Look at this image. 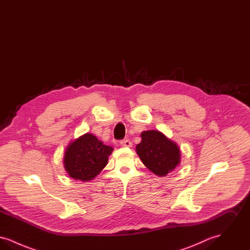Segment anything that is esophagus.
I'll use <instances>...</instances> for the list:
<instances>
[{
  "mask_svg": "<svg viewBox=\"0 0 250 250\" xmlns=\"http://www.w3.org/2000/svg\"><path fill=\"white\" fill-rule=\"evenodd\" d=\"M120 144H121V146H123V147H131V146H132V143H131L129 140H127V139L122 141V142L120 143Z\"/></svg>",
  "mask_w": 250,
  "mask_h": 250,
  "instance_id": "1",
  "label": "esophagus"
}]
</instances>
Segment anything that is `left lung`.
I'll list each match as a JSON object with an SVG mask.
<instances>
[{"label":"left lung","mask_w":250,"mask_h":250,"mask_svg":"<svg viewBox=\"0 0 250 250\" xmlns=\"http://www.w3.org/2000/svg\"><path fill=\"white\" fill-rule=\"evenodd\" d=\"M142 142L136 146V152L145 167L155 175L164 177L181 162L178 145L156 130L143 131Z\"/></svg>","instance_id":"left-lung-1"}]
</instances>
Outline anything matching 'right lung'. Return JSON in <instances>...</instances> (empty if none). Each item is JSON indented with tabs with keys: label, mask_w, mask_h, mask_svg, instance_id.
<instances>
[{
	"label": "right lung",
	"mask_w": 250,
	"mask_h": 250,
	"mask_svg": "<svg viewBox=\"0 0 250 250\" xmlns=\"http://www.w3.org/2000/svg\"><path fill=\"white\" fill-rule=\"evenodd\" d=\"M112 151V147L105 145L93 134L85 133L67 145L63 166L74 180L89 182L106 167Z\"/></svg>",
	"instance_id": "1"
}]
</instances>
